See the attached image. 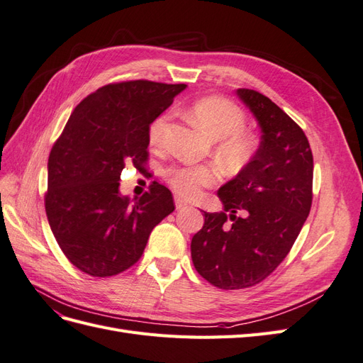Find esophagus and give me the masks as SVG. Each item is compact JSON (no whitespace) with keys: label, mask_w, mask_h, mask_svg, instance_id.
Wrapping results in <instances>:
<instances>
[{"label":"esophagus","mask_w":363,"mask_h":363,"mask_svg":"<svg viewBox=\"0 0 363 363\" xmlns=\"http://www.w3.org/2000/svg\"><path fill=\"white\" fill-rule=\"evenodd\" d=\"M174 201H175V207H177V208L188 207V201H184L183 199H180V196H175Z\"/></svg>","instance_id":"1"}]
</instances>
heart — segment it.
<instances>
[{
    "instance_id": "b5f03b06",
    "label": "heart",
    "mask_w": 363,
    "mask_h": 363,
    "mask_svg": "<svg viewBox=\"0 0 363 363\" xmlns=\"http://www.w3.org/2000/svg\"><path fill=\"white\" fill-rule=\"evenodd\" d=\"M192 116L207 136L216 142V155L228 163L247 160L256 150V140L245 128L247 116L242 108L223 96H206L192 106ZM171 112H162L151 121L147 136L150 145L163 144ZM164 180L183 196H195L203 188L213 186L221 172L213 164H172L163 171Z\"/></svg>"
}]
</instances>
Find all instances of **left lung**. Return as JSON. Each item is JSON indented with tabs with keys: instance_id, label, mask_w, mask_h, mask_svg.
I'll return each mask as SVG.
<instances>
[{
	"instance_id": "8db88e82",
	"label": "left lung",
	"mask_w": 363,
	"mask_h": 363,
	"mask_svg": "<svg viewBox=\"0 0 363 363\" xmlns=\"http://www.w3.org/2000/svg\"><path fill=\"white\" fill-rule=\"evenodd\" d=\"M238 95L259 121L260 147L218 191L224 212H204L191 244L195 269L227 291L271 276L300 235L313 196V156L301 127L260 92Z\"/></svg>"
}]
</instances>
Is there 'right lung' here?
I'll use <instances>...</instances> for the list:
<instances>
[{"instance_id":"add662e5","label":"right lung","mask_w":363,"mask_h":363,"mask_svg":"<svg viewBox=\"0 0 363 363\" xmlns=\"http://www.w3.org/2000/svg\"><path fill=\"white\" fill-rule=\"evenodd\" d=\"M186 84L130 80L106 84L74 108L48 157L45 211L52 235L75 268L111 277L133 267L151 230L174 208L152 182L130 201L119 195L125 164L148 162L147 130Z\"/></svg>"}]
</instances>
